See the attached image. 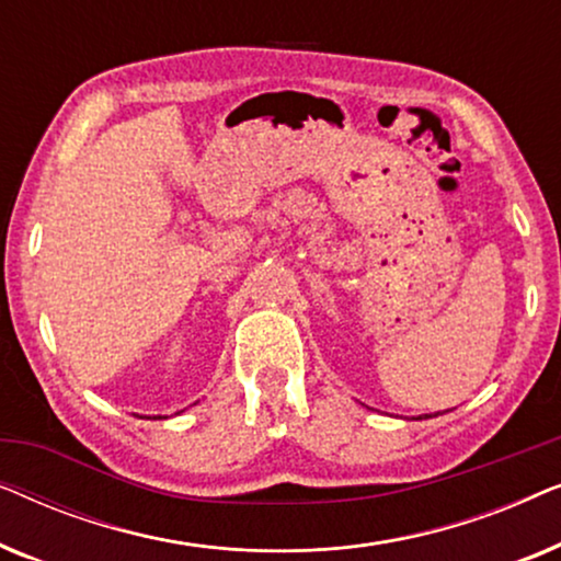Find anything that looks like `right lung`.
Listing matches in <instances>:
<instances>
[{
    "mask_svg": "<svg viewBox=\"0 0 561 561\" xmlns=\"http://www.w3.org/2000/svg\"><path fill=\"white\" fill-rule=\"evenodd\" d=\"M158 419H160V416H158Z\"/></svg>",
    "mask_w": 561,
    "mask_h": 561,
    "instance_id": "right-lung-1",
    "label": "right lung"
}]
</instances>
